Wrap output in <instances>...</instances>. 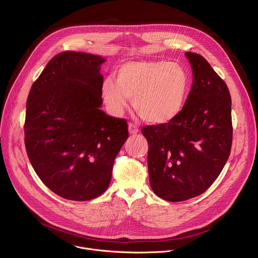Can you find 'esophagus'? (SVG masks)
I'll return each mask as SVG.
<instances>
[{
    "label": "esophagus",
    "mask_w": 258,
    "mask_h": 258,
    "mask_svg": "<svg viewBox=\"0 0 258 258\" xmlns=\"http://www.w3.org/2000/svg\"><path fill=\"white\" fill-rule=\"evenodd\" d=\"M128 132H130L131 135H136V134H138L140 132V130H139V127L135 123L130 122L128 123Z\"/></svg>",
    "instance_id": "esophagus-1"
}]
</instances>
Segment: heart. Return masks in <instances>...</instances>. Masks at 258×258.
Returning a JSON list of instances; mask_svg holds the SVG:
<instances>
[{
    "mask_svg": "<svg viewBox=\"0 0 258 258\" xmlns=\"http://www.w3.org/2000/svg\"><path fill=\"white\" fill-rule=\"evenodd\" d=\"M191 80L186 68L168 61H131L116 71V81L106 79L103 97L114 114H121L128 99L137 113L152 124L175 118L185 106Z\"/></svg>",
    "mask_w": 258,
    "mask_h": 258,
    "instance_id": "heart-1",
    "label": "heart"
}]
</instances>
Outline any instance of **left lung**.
<instances>
[{"label":"left lung","instance_id":"left-lung-1","mask_svg":"<svg viewBox=\"0 0 258 258\" xmlns=\"http://www.w3.org/2000/svg\"><path fill=\"white\" fill-rule=\"evenodd\" d=\"M193 85L180 113L146 125L153 192L169 202L204 193L222 172L232 148V100L226 83L199 54L187 52Z\"/></svg>","mask_w":258,"mask_h":258}]
</instances>
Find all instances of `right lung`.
<instances>
[{
  "instance_id": "right-lung-1",
  "label": "right lung",
  "mask_w": 258,
  "mask_h": 258,
  "mask_svg": "<svg viewBox=\"0 0 258 258\" xmlns=\"http://www.w3.org/2000/svg\"><path fill=\"white\" fill-rule=\"evenodd\" d=\"M103 62L84 52L59 53L27 97V156L45 185L68 200H91L107 190L115 157L128 138L126 120L100 109Z\"/></svg>"
}]
</instances>
